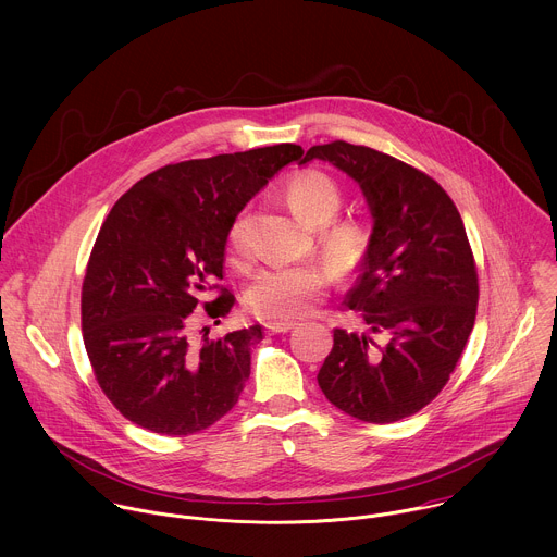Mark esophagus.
<instances>
[{
  "label": "esophagus",
  "mask_w": 557,
  "mask_h": 557,
  "mask_svg": "<svg viewBox=\"0 0 557 557\" xmlns=\"http://www.w3.org/2000/svg\"><path fill=\"white\" fill-rule=\"evenodd\" d=\"M297 324L295 322H269V324H264V329H267V333H271V335H280V333H288V331H293Z\"/></svg>",
  "instance_id": "esophagus-1"
}]
</instances>
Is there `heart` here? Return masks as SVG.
Masks as SVG:
<instances>
[{"label":"heart","mask_w":557,"mask_h":557,"mask_svg":"<svg viewBox=\"0 0 557 557\" xmlns=\"http://www.w3.org/2000/svg\"><path fill=\"white\" fill-rule=\"evenodd\" d=\"M286 198L290 209L312 226L329 224L342 207V191L337 183L322 172H301L290 178ZM366 245L368 235L355 222L331 224L322 233V247L342 273L352 271L361 262ZM226 249L228 258L237 264L249 258L247 222L243 215H237L228 226ZM329 284L331 273L322 264L306 262L269 267L253 277L247 290V304L264 320H297L324 297Z\"/></svg>","instance_id":"heart-1"}]
</instances>
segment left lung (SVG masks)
Masks as SVG:
<instances>
[{"label": "left lung", "instance_id": "left-lung-1", "mask_svg": "<svg viewBox=\"0 0 557 557\" xmlns=\"http://www.w3.org/2000/svg\"><path fill=\"white\" fill-rule=\"evenodd\" d=\"M314 158L350 176L372 215L346 297L366 331H335L317 381L335 408L359 421H401L443 389L473 329L479 275L465 224L436 181L387 153L335 140L312 145L299 165Z\"/></svg>", "mask_w": 557, "mask_h": 557}]
</instances>
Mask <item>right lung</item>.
I'll return each instance as SVG.
<instances>
[{"mask_svg": "<svg viewBox=\"0 0 557 557\" xmlns=\"http://www.w3.org/2000/svg\"><path fill=\"white\" fill-rule=\"evenodd\" d=\"M301 153L280 143L168 165L108 213L84 280V344L101 389L138 428L196 434L240 399L262 326L194 346L191 312L200 301L215 320L231 310L226 288L207 301L222 280L228 226Z\"/></svg>", "mask_w": 557, "mask_h": 557, "instance_id": "add662e5", "label": "right lung"}]
</instances>
